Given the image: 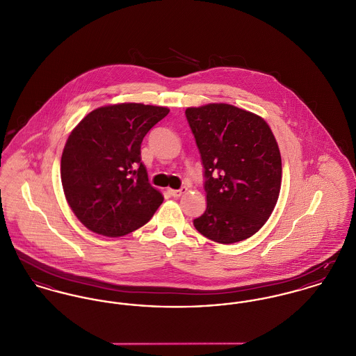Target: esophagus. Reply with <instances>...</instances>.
I'll list each match as a JSON object with an SVG mask.
<instances>
[{
    "mask_svg": "<svg viewBox=\"0 0 356 356\" xmlns=\"http://www.w3.org/2000/svg\"><path fill=\"white\" fill-rule=\"evenodd\" d=\"M188 192V188H185V186H182L181 189H170L168 191V193L171 194L172 197H181L182 194H185Z\"/></svg>",
    "mask_w": 356,
    "mask_h": 356,
    "instance_id": "esophagus-1",
    "label": "esophagus"
}]
</instances>
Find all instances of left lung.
<instances>
[{
    "label": "left lung",
    "instance_id": "obj_1",
    "mask_svg": "<svg viewBox=\"0 0 356 356\" xmlns=\"http://www.w3.org/2000/svg\"><path fill=\"white\" fill-rule=\"evenodd\" d=\"M204 167L207 209L195 229L218 243L250 238L269 219L282 186V156L268 124L226 103L185 111Z\"/></svg>",
    "mask_w": 356,
    "mask_h": 356
}]
</instances>
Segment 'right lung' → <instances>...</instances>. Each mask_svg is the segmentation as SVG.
<instances>
[{
  "label": "right lung",
  "mask_w": 356,
  "mask_h": 356,
  "mask_svg": "<svg viewBox=\"0 0 356 356\" xmlns=\"http://www.w3.org/2000/svg\"><path fill=\"white\" fill-rule=\"evenodd\" d=\"M167 107L121 103L91 111L73 129L61 158L65 197L77 219L104 236H122L151 220L163 202L141 162L145 134Z\"/></svg>",
  "instance_id": "1"
}]
</instances>
